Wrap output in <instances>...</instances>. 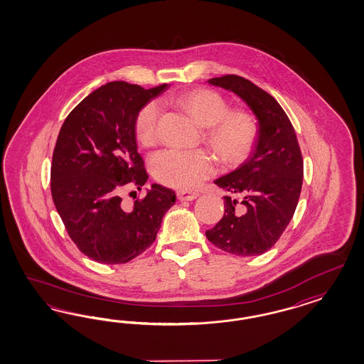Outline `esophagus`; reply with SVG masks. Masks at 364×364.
Instances as JSON below:
<instances>
[{
    "label": "esophagus",
    "instance_id": "esophagus-1",
    "mask_svg": "<svg viewBox=\"0 0 364 364\" xmlns=\"http://www.w3.org/2000/svg\"><path fill=\"white\" fill-rule=\"evenodd\" d=\"M177 196H178L180 201H191V200H195L198 198V192H189V191H180L177 193Z\"/></svg>",
    "mask_w": 364,
    "mask_h": 364
}]
</instances>
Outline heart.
I'll return each mask as SVG.
<instances>
[{
  "mask_svg": "<svg viewBox=\"0 0 364 364\" xmlns=\"http://www.w3.org/2000/svg\"><path fill=\"white\" fill-rule=\"evenodd\" d=\"M172 101L188 116L205 128V141L223 163L239 164L254 149L259 125L248 110H228L227 100L212 89L198 88L175 96ZM160 105L145 104L134 119V132L140 143L156 141ZM152 176L168 187L192 189L215 172L213 159L204 149H163L151 156Z\"/></svg>",
  "mask_w": 364,
  "mask_h": 364,
  "instance_id": "heart-1",
  "label": "heart"
}]
</instances>
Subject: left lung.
Listing matches in <instances>:
<instances>
[{"mask_svg":"<svg viewBox=\"0 0 364 364\" xmlns=\"http://www.w3.org/2000/svg\"><path fill=\"white\" fill-rule=\"evenodd\" d=\"M231 90L254 112L259 136L252 152L237 169L215 184L236 196L224 198V216L207 239L236 256L264 254L292 219L303 184V157L286 112L269 93L247 78L227 75L208 80Z\"/></svg>","mask_w":364,"mask_h":364,"instance_id":"left-lung-1","label":"left lung"}]
</instances>
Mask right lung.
<instances>
[{"instance_id": "right-lung-1", "label": "right lung", "mask_w": 364, "mask_h": 364, "mask_svg": "<svg viewBox=\"0 0 364 364\" xmlns=\"http://www.w3.org/2000/svg\"><path fill=\"white\" fill-rule=\"evenodd\" d=\"M166 84L144 89L108 82L82 100L55 141L50 191L55 210L78 250L102 264L128 263L152 245L176 193L152 184L131 210L122 191L148 180L137 152L134 119Z\"/></svg>"}]
</instances>
